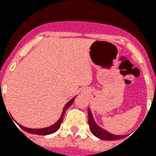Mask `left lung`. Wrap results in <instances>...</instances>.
<instances>
[{
    "instance_id": "1",
    "label": "left lung",
    "mask_w": 156,
    "mask_h": 156,
    "mask_svg": "<svg viewBox=\"0 0 156 156\" xmlns=\"http://www.w3.org/2000/svg\"><path fill=\"white\" fill-rule=\"evenodd\" d=\"M87 113H88V125L90 127V131L93 134L94 136L98 137L99 139L103 140H120V139L123 138L124 136H116V135H113V134L109 133L108 132H107L105 130L102 129L101 127H99L96 123V122L94 121L93 117L92 115V112L89 110V108L87 109Z\"/></svg>"
}]
</instances>
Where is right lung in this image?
Instances as JSON below:
<instances>
[{"label": "right lung", "mask_w": 156, "mask_h": 156, "mask_svg": "<svg viewBox=\"0 0 156 156\" xmlns=\"http://www.w3.org/2000/svg\"><path fill=\"white\" fill-rule=\"evenodd\" d=\"M75 98L76 97H74V98L72 99V100H71L70 101H69V102L66 105H65V107L64 108V110H63L62 115H61L60 118L59 119V120H58V121L56 122L55 124H53V125L50 126V127H45V128H41V129H32V128L24 127L21 125H19V126H20V128H22V129L24 130V131H25V132H29V133H31V134H35V135L46 136V135H50V134L54 133V132H56V131H57V130L60 128V124H61V123L63 122V119H64V113H65V111H66V109L68 108H69V107L72 105V104L73 103V101H74Z\"/></svg>", "instance_id": "obj_1"}]
</instances>
